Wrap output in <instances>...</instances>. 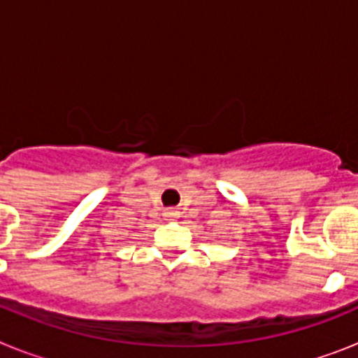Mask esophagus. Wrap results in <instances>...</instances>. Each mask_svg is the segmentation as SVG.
<instances>
[{"instance_id": "34e87169", "label": "esophagus", "mask_w": 358, "mask_h": 358, "mask_svg": "<svg viewBox=\"0 0 358 358\" xmlns=\"http://www.w3.org/2000/svg\"><path fill=\"white\" fill-rule=\"evenodd\" d=\"M166 217H170V218L177 217V211L176 210H166Z\"/></svg>"}]
</instances>
